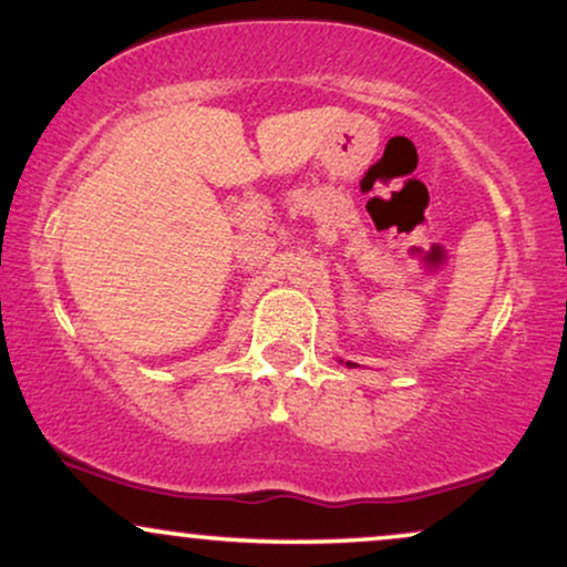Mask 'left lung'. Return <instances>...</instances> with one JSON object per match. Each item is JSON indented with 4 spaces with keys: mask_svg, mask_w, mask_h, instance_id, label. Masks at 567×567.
<instances>
[{
    "mask_svg": "<svg viewBox=\"0 0 567 567\" xmlns=\"http://www.w3.org/2000/svg\"><path fill=\"white\" fill-rule=\"evenodd\" d=\"M347 365H352V362H347Z\"/></svg>",
    "mask_w": 567,
    "mask_h": 567,
    "instance_id": "obj_1",
    "label": "left lung"
}]
</instances>
